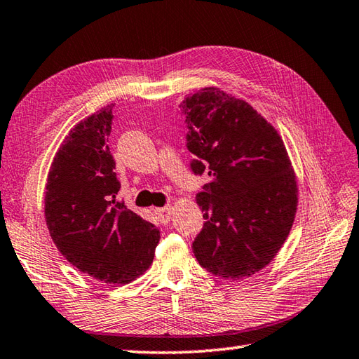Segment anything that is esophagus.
I'll use <instances>...</instances> for the list:
<instances>
[{
    "instance_id": "1",
    "label": "esophagus",
    "mask_w": 359,
    "mask_h": 359,
    "mask_svg": "<svg viewBox=\"0 0 359 359\" xmlns=\"http://www.w3.org/2000/svg\"><path fill=\"white\" fill-rule=\"evenodd\" d=\"M171 213H172V208L171 207H165V208H156V216L157 219L161 224H168L171 221Z\"/></svg>"
}]
</instances>
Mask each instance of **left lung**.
Wrapping results in <instances>:
<instances>
[{"instance_id":"1","label":"left lung","mask_w":359,"mask_h":359,"mask_svg":"<svg viewBox=\"0 0 359 359\" xmlns=\"http://www.w3.org/2000/svg\"><path fill=\"white\" fill-rule=\"evenodd\" d=\"M194 175L208 184L196 194L203 227L193 252L203 269L236 280L263 269L290 235L297 184L283 140L252 105L203 88L179 104Z\"/></svg>"}]
</instances>
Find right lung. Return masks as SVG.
I'll list each match as a JSON object with an SVG mask.
<instances>
[{
  "mask_svg": "<svg viewBox=\"0 0 359 359\" xmlns=\"http://www.w3.org/2000/svg\"><path fill=\"white\" fill-rule=\"evenodd\" d=\"M111 121L109 105L68 133L48 174L45 216L54 244L74 268L104 283H129L151 266L160 231L116 199Z\"/></svg>",
  "mask_w": 359,
  "mask_h": 359,
  "instance_id": "add662e5",
  "label": "right lung"
}]
</instances>
